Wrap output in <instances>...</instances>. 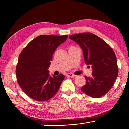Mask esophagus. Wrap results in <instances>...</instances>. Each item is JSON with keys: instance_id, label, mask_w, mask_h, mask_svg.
<instances>
[{"instance_id": "34e87169", "label": "esophagus", "mask_w": 129, "mask_h": 129, "mask_svg": "<svg viewBox=\"0 0 129 129\" xmlns=\"http://www.w3.org/2000/svg\"><path fill=\"white\" fill-rule=\"evenodd\" d=\"M67 75L68 76H69V77H73V78L75 77V76H76L74 74H72V73H68V74H67Z\"/></svg>"}]
</instances>
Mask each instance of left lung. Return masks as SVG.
I'll return each mask as SVG.
<instances>
[{"instance_id":"1","label":"left lung","mask_w":129,"mask_h":129,"mask_svg":"<svg viewBox=\"0 0 129 129\" xmlns=\"http://www.w3.org/2000/svg\"><path fill=\"white\" fill-rule=\"evenodd\" d=\"M69 38L80 46L85 62L92 67V76H85L86 83L81 91L92 98L103 96L110 90L118 75L113 50L105 41L91 33L73 34Z\"/></svg>"}]
</instances>
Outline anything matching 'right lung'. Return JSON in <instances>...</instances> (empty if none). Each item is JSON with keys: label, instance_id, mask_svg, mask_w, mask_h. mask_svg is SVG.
Here are the masks:
<instances>
[{"label": "right lung", "instance_id": "obj_1", "mask_svg": "<svg viewBox=\"0 0 129 129\" xmlns=\"http://www.w3.org/2000/svg\"><path fill=\"white\" fill-rule=\"evenodd\" d=\"M68 35H41L32 40L19 55L16 68L18 83L24 93L37 101L50 99L58 91L65 78L49 74L55 51Z\"/></svg>", "mask_w": 129, "mask_h": 129}]
</instances>
